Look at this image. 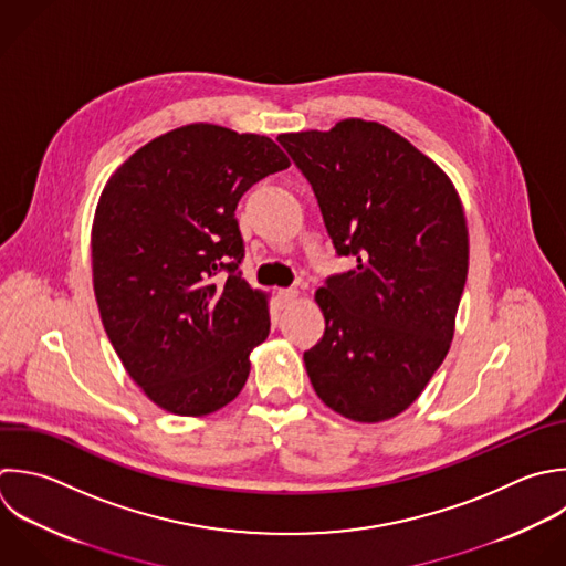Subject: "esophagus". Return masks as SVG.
Wrapping results in <instances>:
<instances>
[{"label":"esophagus","mask_w":566,"mask_h":566,"mask_svg":"<svg viewBox=\"0 0 566 566\" xmlns=\"http://www.w3.org/2000/svg\"><path fill=\"white\" fill-rule=\"evenodd\" d=\"M279 298L283 305H292L296 298H298V290L296 287H285V290H279Z\"/></svg>","instance_id":"34e87169"}]
</instances>
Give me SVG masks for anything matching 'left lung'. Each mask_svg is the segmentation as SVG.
<instances>
[{
	"instance_id": "obj_1",
	"label": "left lung",
	"mask_w": 566,
	"mask_h": 566,
	"mask_svg": "<svg viewBox=\"0 0 566 566\" xmlns=\"http://www.w3.org/2000/svg\"><path fill=\"white\" fill-rule=\"evenodd\" d=\"M310 181L338 256L316 292L323 338L303 354L318 398L356 422L405 411L444 360L469 268L449 177L398 133L363 119L279 135Z\"/></svg>"
}]
</instances>
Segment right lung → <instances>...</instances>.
I'll return each mask as SVG.
<instances>
[{"label": "right lung", "mask_w": 566, "mask_h": 566, "mask_svg": "<svg viewBox=\"0 0 566 566\" xmlns=\"http://www.w3.org/2000/svg\"><path fill=\"white\" fill-rule=\"evenodd\" d=\"M290 168L268 137L190 124L108 179L93 221V285L130 378L166 411L206 416L239 396L270 334L268 294L243 279L234 210Z\"/></svg>", "instance_id": "right-lung-1"}]
</instances>
